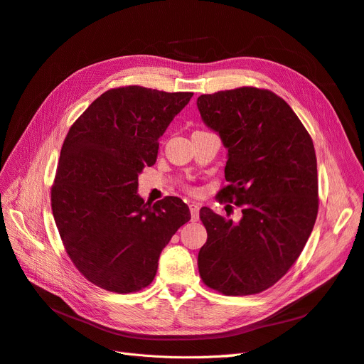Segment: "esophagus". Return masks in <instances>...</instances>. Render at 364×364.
I'll use <instances>...</instances> for the list:
<instances>
[{"label":"esophagus","mask_w":364,"mask_h":364,"mask_svg":"<svg viewBox=\"0 0 364 364\" xmlns=\"http://www.w3.org/2000/svg\"><path fill=\"white\" fill-rule=\"evenodd\" d=\"M189 212H191L193 220H198V216H200V204L196 203V201L189 203Z\"/></svg>","instance_id":"1"}]
</instances>
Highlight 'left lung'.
<instances>
[{"label":"left lung","instance_id":"obj_1","mask_svg":"<svg viewBox=\"0 0 364 364\" xmlns=\"http://www.w3.org/2000/svg\"><path fill=\"white\" fill-rule=\"evenodd\" d=\"M204 124L228 149L220 198L243 207L238 222L201 207L207 241L198 252L204 284L228 296L255 295L296 262L318 212L311 136L269 90L240 87L201 95Z\"/></svg>","mask_w":364,"mask_h":364}]
</instances>
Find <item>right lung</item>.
<instances>
[{
    "label": "right lung",
    "mask_w": 364,
    "mask_h": 364,
    "mask_svg": "<svg viewBox=\"0 0 364 364\" xmlns=\"http://www.w3.org/2000/svg\"><path fill=\"white\" fill-rule=\"evenodd\" d=\"M191 97L141 85L111 89L65 137L51 210L71 261L102 289L130 293L151 284L161 250L191 219L178 197L151 205L137 194L159 139Z\"/></svg>",
    "instance_id": "right-lung-1"
}]
</instances>
